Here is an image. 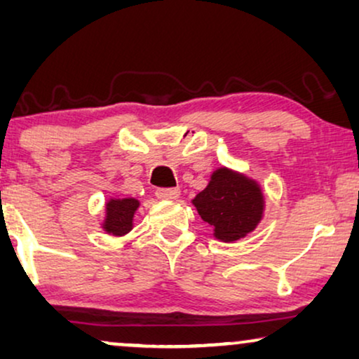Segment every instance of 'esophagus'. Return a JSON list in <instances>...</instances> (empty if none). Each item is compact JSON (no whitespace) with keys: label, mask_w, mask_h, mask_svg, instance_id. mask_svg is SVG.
<instances>
[{"label":"esophagus","mask_w":359,"mask_h":359,"mask_svg":"<svg viewBox=\"0 0 359 359\" xmlns=\"http://www.w3.org/2000/svg\"><path fill=\"white\" fill-rule=\"evenodd\" d=\"M155 194L158 199H176L180 196V188H158Z\"/></svg>","instance_id":"esophagus-1"}]
</instances>
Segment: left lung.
Instances as JSON below:
<instances>
[{"mask_svg":"<svg viewBox=\"0 0 359 359\" xmlns=\"http://www.w3.org/2000/svg\"><path fill=\"white\" fill-rule=\"evenodd\" d=\"M193 204L201 219L212 225L215 237L224 242H233L252 232L263 214L258 184L227 168L215 171L208 188L196 196Z\"/></svg>","mask_w":359,"mask_h":359,"instance_id":"8db88e82","label":"left lung"}]
</instances>
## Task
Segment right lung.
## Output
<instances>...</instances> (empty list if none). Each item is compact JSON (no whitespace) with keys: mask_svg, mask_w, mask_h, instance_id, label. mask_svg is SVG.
<instances>
[{"mask_svg":"<svg viewBox=\"0 0 359 359\" xmlns=\"http://www.w3.org/2000/svg\"><path fill=\"white\" fill-rule=\"evenodd\" d=\"M139 208V201L134 198L111 199L106 204V232L112 235H126L132 229L134 212Z\"/></svg>","mask_w":359,"mask_h":359,"instance_id":"1","label":"right lung"}]
</instances>
